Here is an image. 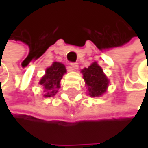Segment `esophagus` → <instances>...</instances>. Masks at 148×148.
Masks as SVG:
<instances>
[{
    "instance_id": "obj_1",
    "label": "esophagus",
    "mask_w": 148,
    "mask_h": 148,
    "mask_svg": "<svg viewBox=\"0 0 148 148\" xmlns=\"http://www.w3.org/2000/svg\"><path fill=\"white\" fill-rule=\"evenodd\" d=\"M70 66H71V69L75 70V69H77L79 68V65H78V63H71Z\"/></svg>"
}]
</instances>
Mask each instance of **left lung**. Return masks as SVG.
<instances>
[{
	"instance_id": "1",
	"label": "left lung",
	"mask_w": 148,
	"mask_h": 148,
	"mask_svg": "<svg viewBox=\"0 0 148 148\" xmlns=\"http://www.w3.org/2000/svg\"><path fill=\"white\" fill-rule=\"evenodd\" d=\"M82 72L88 87L89 95L91 96H100L106 92L108 85V79L96 63H92L87 69H82Z\"/></svg>"
}]
</instances>
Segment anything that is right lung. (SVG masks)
<instances>
[{
    "mask_svg": "<svg viewBox=\"0 0 148 148\" xmlns=\"http://www.w3.org/2000/svg\"><path fill=\"white\" fill-rule=\"evenodd\" d=\"M66 71L65 66L58 62H55L46 69V74L40 80V84L47 91L45 97H51L57 92L56 89L60 87V80Z\"/></svg>",
    "mask_w": 148,
    "mask_h": 148,
    "instance_id": "1",
    "label": "right lung"
}]
</instances>
